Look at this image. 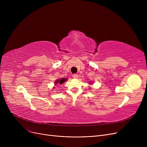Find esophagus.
I'll return each mask as SVG.
<instances>
[{
    "label": "esophagus",
    "mask_w": 147,
    "mask_h": 147,
    "mask_svg": "<svg viewBox=\"0 0 147 147\" xmlns=\"http://www.w3.org/2000/svg\"><path fill=\"white\" fill-rule=\"evenodd\" d=\"M73 78H74V79L78 78V75L77 74H74L73 75Z\"/></svg>",
    "instance_id": "34e87169"
}]
</instances>
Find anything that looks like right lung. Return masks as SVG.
<instances>
[{
  "label": "right lung",
  "mask_w": 147,
  "mask_h": 147,
  "mask_svg": "<svg viewBox=\"0 0 147 147\" xmlns=\"http://www.w3.org/2000/svg\"><path fill=\"white\" fill-rule=\"evenodd\" d=\"M66 80H67V79H65V78H62V79H57V80L55 81V84H62L63 83H64Z\"/></svg>",
  "instance_id": "1"
}]
</instances>
